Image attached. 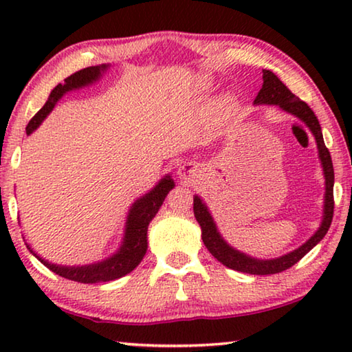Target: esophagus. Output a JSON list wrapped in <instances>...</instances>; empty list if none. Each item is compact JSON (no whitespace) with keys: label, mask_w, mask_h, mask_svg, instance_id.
Returning a JSON list of instances; mask_svg holds the SVG:
<instances>
[{"label":"esophagus","mask_w":352,"mask_h":352,"mask_svg":"<svg viewBox=\"0 0 352 352\" xmlns=\"http://www.w3.org/2000/svg\"><path fill=\"white\" fill-rule=\"evenodd\" d=\"M199 168L192 163H184L180 169H178V177L182 178L183 182H190L192 178L197 175Z\"/></svg>","instance_id":"obj_1"}]
</instances>
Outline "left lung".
I'll return each instance as SVG.
<instances>
[{
	"label": "left lung",
	"mask_w": 352,
	"mask_h": 352,
	"mask_svg": "<svg viewBox=\"0 0 352 352\" xmlns=\"http://www.w3.org/2000/svg\"><path fill=\"white\" fill-rule=\"evenodd\" d=\"M262 73H264L262 74L264 83H262V88L254 99V104L279 105L284 111H289L296 118H300L301 121H305L306 126L311 129V132L314 133L315 141H317L318 153L326 177L323 222H321V226L317 233H315L306 243H302L300 248L295 250V252L281 256V258L278 259L259 261L250 258V256L237 252L234 248H231L228 243L222 239V236L219 234V231L216 228V223L212 222L211 214L208 212L205 204L199 197L194 199V216L201 226V239H204L205 247L210 250V253L219 262H222V264L228 267V269L250 273V275H275V273L290 269V267L295 265L301 258H305V256L323 239L327 230H329L333 217V168L329 148L324 146L320 122L311 107H309L305 100L295 96V94L279 80V77L275 73H272L269 69H264Z\"/></svg>",
	"instance_id": "8db88e82"
}]
</instances>
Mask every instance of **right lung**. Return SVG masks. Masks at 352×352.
Listing matches in <instances>:
<instances>
[{"label":"right lung","instance_id":"right-lung-1","mask_svg":"<svg viewBox=\"0 0 352 352\" xmlns=\"http://www.w3.org/2000/svg\"><path fill=\"white\" fill-rule=\"evenodd\" d=\"M107 69V65H100V67H88L80 71H76L74 74L68 76L65 79V83H58V85L51 91L50 98H47L43 109H40L35 116L29 121L26 126V133H32L35 129L40 126V122L46 118L58 99H60L65 93L74 88L85 87L88 83H91L98 79L102 71ZM174 188V180L169 175H166L157 186H155L151 192L146 194L144 197L136 200L132 210L129 212L127 225H126V236H124L122 247L119 248L116 254H113L111 258L105 259L99 264L91 265H83V267H62L56 264H50V262L41 259L40 256L34 253L35 258L40 262H43L51 272H54L56 275L63 276L71 281L83 283V284H93V283H105L113 281L127 273L132 272L136 265L140 264L144 258L146 250H147V228L151 220L155 217V214L158 212L160 206L163 205L166 195L169 194V190ZM32 252V250H31Z\"/></svg>","mask_w":352,"mask_h":352}]
</instances>
